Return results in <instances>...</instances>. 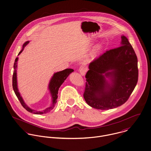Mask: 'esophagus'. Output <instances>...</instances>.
<instances>
[{
	"mask_svg": "<svg viewBox=\"0 0 151 151\" xmlns=\"http://www.w3.org/2000/svg\"><path fill=\"white\" fill-rule=\"evenodd\" d=\"M86 71L87 70L86 69V68H84V67H81L80 68H79V72L81 73V75L83 76H84L86 73Z\"/></svg>",
	"mask_w": 151,
	"mask_h": 151,
	"instance_id": "1",
	"label": "esophagus"
}]
</instances>
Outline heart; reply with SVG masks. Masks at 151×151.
Returning <instances> with one entry per match:
<instances>
[{"label":"heart","instance_id":"heart-1","mask_svg":"<svg viewBox=\"0 0 151 151\" xmlns=\"http://www.w3.org/2000/svg\"><path fill=\"white\" fill-rule=\"evenodd\" d=\"M101 45L99 44H97L95 47H93V49L92 53H91L92 56L96 55L99 52V50H101Z\"/></svg>","mask_w":151,"mask_h":151}]
</instances>
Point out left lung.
I'll return each mask as SVG.
<instances>
[{
    "instance_id": "1",
    "label": "left lung",
    "mask_w": 151,
    "mask_h": 151,
    "mask_svg": "<svg viewBox=\"0 0 151 151\" xmlns=\"http://www.w3.org/2000/svg\"><path fill=\"white\" fill-rule=\"evenodd\" d=\"M91 62L86 73L84 98L94 109L109 110L125 104L138 81L137 58L128 39Z\"/></svg>"
}]
</instances>
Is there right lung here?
Masks as SVG:
<instances>
[{
	"instance_id": "right-lung-1",
	"label": "right lung",
	"mask_w": 151,
	"mask_h": 151,
	"mask_svg": "<svg viewBox=\"0 0 151 151\" xmlns=\"http://www.w3.org/2000/svg\"><path fill=\"white\" fill-rule=\"evenodd\" d=\"M29 43V41H26L23 44V47L22 50L19 52L18 53V55H19L23 50L24 47H26L28 44ZM18 60V58H15V63L14 64V72H13V76H12V87L13 90L14 91V93H15L16 96H17L18 99L20 101L21 104L22 105L23 107L29 112L35 114H46L49 112H50L55 106V105L57 103V99L58 98V91L59 88L61 86V84L65 81V80L67 78V77L70 75V73L73 72V70L72 69H65L61 71H59L58 72H56L53 74L52 77L51 78L49 85H48V90L50 92L52 97V104L50 106H49L48 107L46 108L42 111H37L34 109H31L29 107L24 101H23V98L22 96L21 95V93H19L18 88V83H17V62Z\"/></svg>"
}]
</instances>
